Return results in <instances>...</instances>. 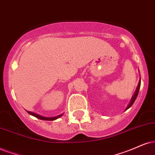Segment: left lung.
<instances>
[{"mask_svg": "<svg viewBox=\"0 0 155 155\" xmlns=\"http://www.w3.org/2000/svg\"><path fill=\"white\" fill-rule=\"evenodd\" d=\"M140 84H141V81H139L138 86H137V89H136V91H135L134 94V95L132 96V99H131V101H130V103L129 104V105H128V106H127V107L126 110H127V109H128L129 108H130V107H132V105L133 104H134V101H135V99H136V98H137V95H138V94H139V91H140Z\"/></svg>", "mask_w": 155, "mask_h": 155, "instance_id": "1", "label": "left lung"}]
</instances>
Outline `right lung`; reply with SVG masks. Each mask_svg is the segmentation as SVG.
I'll use <instances>...</instances> for the list:
<instances>
[{"label": "right lung", "mask_w": 155, "mask_h": 155, "mask_svg": "<svg viewBox=\"0 0 155 155\" xmlns=\"http://www.w3.org/2000/svg\"><path fill=\"white\" fill-rule=\"evenodd\" d=\"M27 112H28L29 114L32 115V116H34L37 117V118H38L39 119H41V120H48V121H53V120H55V119L59 118V117H61L63 115V114L61 115H58V116H56V117H41L40 116V115L38 114H36L35 113H33V112H31V111H27Z\"/></svg>", "instance_id": "right-lung-1"}]
</instances>
